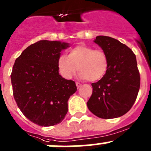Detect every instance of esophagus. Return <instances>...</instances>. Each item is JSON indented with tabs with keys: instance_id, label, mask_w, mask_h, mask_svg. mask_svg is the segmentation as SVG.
Returning a JSON list of instances; mask_svg holds the SVG:
<instances>
[{
	"instance_id": "34e87169",
	"label": "esophagus",
	"mask_w": 151,
	"mask_h": 151,
	"mask_svg": "<svg viewBox=\"0 0 151 151\" xmlns=\"http://www.w3.org/2000/svg\"><path fill=\"white\" fill-rule=\"evenodd\" d=\"M76 86H77V88H80L81 86V84L79 82H76Z\"/></svg>"
}]
</instances>
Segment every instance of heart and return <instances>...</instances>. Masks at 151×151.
<instances>
[{
	"label": "heart",
	"instance_id": "1",
	"mask_svg": "<svg viewBox=\"0 0 151 151\" xmlns=\"http://www.w3.org/2000/svg\"><path fill=\"white\" fill-rule=\"evenodd\" d=\"M109 66L108 57L101 50H94L86 45H78L68 51V56L60 55L57 68L63 78L70 79L78 70L79 77L97 81L104 77Z\"/></svg>",
	"mask_w": 151,
	"mask_h": 151
}]
</instances>
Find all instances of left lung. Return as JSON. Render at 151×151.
<instances>
[{
    "label": "left lung",
    "instance_id": "left-lung-1",
    "mask_svg": "<svg viewBox=\"0 0 151 151\" xmlns=\"http://www.w3.org/2000/svg\"><path fill=\"white\" fill-rule=\"evenodd\" d=\"M95 42L106 54L109 66L104 77L92 83L87 107L100 118L121 117L133 106L139 90L136 56L128 46L110 37L98 36Z\"/></svg>",
    "mask_w": 151,
    "mask_h": 151
}]
</instances>
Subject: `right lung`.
Here are the masks:
<instances>
[{
	"label": "right lung",
	"mask_w": 151,
	"mask_h": 151,
	"mask_svg": "<svg viewBox=\"0 0 151 151\" xmlns=\"http://www.w3.org/2000/svg\"><path fill=\"white\" fill-rule=\"evenodd\" d=\"M68 43L40 40L16 59L11 74L14 98L30 121L40 126L60 123L68 113V101L75 82L59 75L57 60Z\"/></svg>",
	"instance_id": "1"
}]
</instances>
